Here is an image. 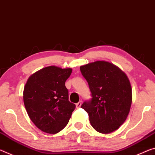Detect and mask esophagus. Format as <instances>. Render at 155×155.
<instances>
[{
    "label": "esophagus",
    "mask_w": 155,
    "mask_h": 155,
    "mask_svg": "<svg viewBox=\"0 0 155 155\" xmlns=\"http://www.w3.org/2000/svg\"><path fill=\"white\" fill-rule=\"evenodd\" d=\"M81 104H82V102L79 101V102H78L77 104H76V106H77V108H79V107L81 106Z\"/></svg>",
    "instance_id": "obj_1"
}]
</instances>
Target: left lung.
<instances>
[{"instance_id":"1","label":"left lung","mask_w":155,"mask_h":155,"mask_svg":"<svg viewBox=\"0 0 155 155\" xmlns=\"http://www.w3.org/2000/svg\"><path fill=\"white\" fill-rule=\"evenodd\" d=\"M80 70L92 96L81 107L96 130L111 133L124 124L130 109L132 96L128 78L117 66L104 61L81 66Z\"/></svg>"}]
</instances>
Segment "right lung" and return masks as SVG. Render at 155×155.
<instances>
[{
    "mask_svg": "<svg viewBox=\"0 0 155 155\" xmlns=\"http://www.w3.org/2000/svg\"><path fill=\"white\" fill-rule=\"evenodd\" d=\"M72 69L49 66L33 74L24 87L23 101L29 118L44 132L56 134L68 124L76 105L69 101L65 83Z\"/></svg>",
    "mask_w": 155,
    "mask_h": 155,
    "instance_id": "obj_1",
    "label": "right lung"
}]
</instances>
